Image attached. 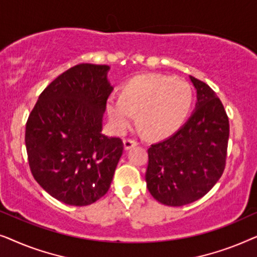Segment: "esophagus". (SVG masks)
I'll use <instances>...</instances> for the list:
<instances>
[{
	"label": "esophagus",
	"mask_w": 257,
	"mask_h": 257,
	"mask_svg": "<svg viewBox=\"0 0 257 257\" xmlns=\"http://www.w3.org/2000/svg\"><path fill=\"white\" fill-rule=\"evenodd\" d=\"M137 145H138V142H137V140H133V139H125L124 140V149L125 150H130Z\"/></svg>",
	"instance_id": "34e87169"
}]
</instances>
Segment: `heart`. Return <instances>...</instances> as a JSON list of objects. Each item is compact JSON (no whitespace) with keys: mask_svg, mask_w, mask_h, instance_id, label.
<instances>
[{"mask_svg":"<svg viewBox=\"0 0 257 257\" xmlns=\"http://www.w3.org/2000/svg\"><path fill=\"white\" fill-rule=\"evenodd\" d=\"M193 105L192 86L174 77L145 73L121 87L120 97L110 96L106 111L115 131L124 132L137 118L147 135L164 138L177 132Z\"/></svg>","mask_w":257,"mask_h":257,"instance_id":"b5f03b06","label":"heart"}]
</instances>
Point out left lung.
<instances>
[{"label":"left lung","mask_w":257,"mask_h":257,"mask_svg":"<svg viewBox=\"0 0 257 257\" xmlns=\"http://www.w3.org/2000/svg\"><path fill=\"white\" fill-rule=\"evenodd\" d=\"M196 89L195 110L173 136L149 149L147 188L166 206L179 207L206 195L226 166L229 120L216 93L189 76Z\"/></svg>","instance_id":"obj_1"}]
</instances>
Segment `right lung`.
<instances>
[{
  "mask_svg": "<svg viewBox=\"0 0 257 257\" xmlns=\"http://www.w3.org/2000/svg\"><path fill=\"white\" fill-rule=\"evenodd\" d=\"M108 65L72 66L40 94L26 126L30 171L45 192L71 206L106 194L120 159V138L101 133L113 87Z\"/></svg>",
  "mask_w": 257,
  "mask_h": 257,
  "instance_id": "obj_1",
  "label": "right lung"
}]
</instances>
